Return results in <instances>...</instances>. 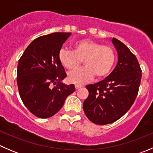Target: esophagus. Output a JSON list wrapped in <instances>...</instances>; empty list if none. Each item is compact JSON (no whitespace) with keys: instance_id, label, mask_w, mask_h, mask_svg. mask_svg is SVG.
<instances>
[{"instance_id":"34e87169","label":"esophagus","mask_w":153,"mask_h":153,"mask_svg":"<svg viewBox=\"0 0 153 153\" xmlns=\"http://www.w3.org/2000/svg\"><path fill=\"white\" fill-rule=\"evenodd\" d=\"M75 89H80V88L82 87V86L79 85V84H75Z\"/></svg>"}]
</instances>
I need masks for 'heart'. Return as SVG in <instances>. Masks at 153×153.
Segmentation results:
<instances>
[{"label":"heart","mask_w":153,"mask_h":153,"mask_svg":"<svg viewBox=\"0 0 153 153\" xmlns=\"http://www.w3.org/2000/svg\"><path fill=\"white\" fill-rule=\"evenodd\" d=\"M58 59L69 70L76 69L84 61L85 67L70 72L68 79L74 84H83L97 78H104L109 74L115 61V52L112 47L90 39L78 41L74 49L61 48Z\"/></svg>","instance_id":"obj_1"}]
</instances>
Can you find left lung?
Masks as SVG:
<instances>
[{"label":"left lung","instance_id":"left-lung-1","mask_svg":"<svg viewBox=\"0 0 153 153\" xmlns=\"http://www.w3.org/2000/svg\"><path fill=\"white\" fill-rule=\"evenodd\" d=\"M112 41L118 52V64L104 80L86 86L89 96L83 104L88 119L98 125L115 122L130 109L142 76L135 55L119 40L113 38Z\"/></svg>","mask_w":153,"mask_h":153}]
</instances>
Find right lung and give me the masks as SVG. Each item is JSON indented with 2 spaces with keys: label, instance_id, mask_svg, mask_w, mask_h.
Segmentation results:
<instances>
[{
  "label": "right lung",
  "instance_id": "add662e5",
  "mask_svg": "<svg viewBox=\"0 0 153 153\" xmlns=\"http://www.w3.org/2000/svg\"><path fill=\"white\" fill-rule=\"evenodd\" d=\"M70 35L54 32L38 37L18 61L17 83L20 96L26 107L38 118H47L56 114L75 89L74 84L61 82L67 74L58 59V52Z\"/></svg>",
  "mask_w": 153,
  "mask_h": 153
}]
</instances>
